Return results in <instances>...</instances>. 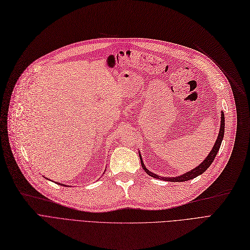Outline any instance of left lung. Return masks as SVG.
Returning a JSON list of instances; mask_svg holds the SVG:
<instances>
[{"label": "left lung", "instance_id": "obj_1", "mask_svg": "<svg viewBox=\"0 0 250 250\" xmlns=\"http://www.w3.org/2000/svg\"><path fill=\"white\" fill-rule=\"evenodd\" d=\"M223 135H224V114L222 113L221 114V125H220V131H219V135H218V138H217L214 146L211 150L210 154L208 155V157L206 158V160L204 161L203 163L199 164V166H197L196 168L192 169L191 171L185 173L183 175H180V176H176V178H161V176H158L157 174L150 172L148 169H146V167L144 166L142 160H141V165H142V168L144 169V170L146 171L147 174H149L150 176H152V178H156V179H161V180H164V181H169V182H186V181H189V180H192L196 178L197 175L204 173L207 169L210 167V165L213 163V161L217 155V152H218L219 148H220V146H221V142H222V139H223Z\"/></svg>", "mask_w": 250, "mask_h": 250}]
</instances>
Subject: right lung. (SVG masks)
<instances>
[{"instance_id": "right-lung-1", "label": "right lung", "mask_w": 250, "mask_h": 250, "mask_svg": "<svg viewBox=\"0 0 250 250\" xmlns=\"http://www.w3.org/2000/svg\"><path fill=\"white\" fill-rule=\"evenodd\" d=\"M62 186H63V185H62Z\"/></svg>"}]
</instances>
